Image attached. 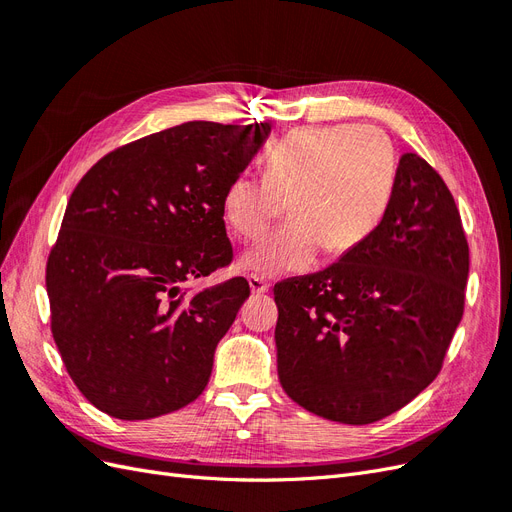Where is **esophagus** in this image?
<instances>
[{"instance_id": "obj_1", "label": "esophagus", "mask_w": 512, "mask_h": 512, "mask_svg": "<svg viewBox=\"0 0 512 512\" xmlns=\"http://www.w3.org/2000/svg\"><path fill=\"white\" fill-rule=\"evenodd\" d=\"M247 282H250V288H252L254 294H265L269 290V284L258 275H250V277H247Z\"/></svg>"}]
</instances>
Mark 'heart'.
I'll use <instances>...</instances> for the list:
<instances>
[{"instance_id": "1", "label": "heart", "mask_w": 512, "mask_h": 512, "mask_svg": "<svg viewBox=\"0 0 512 512\" xmlns=\"http://www.w3.org/2000/svg\"><path fill=\"white\" fill-rule=\"evenodd\" d=\"M397 181L393 141L376 126H309L286 134L267 153L265 175L241 173L228 183L222 213L235 235L252 243L282 218H294L243 265L258 275L301 273L322 247L344 256L371 237L391 205Z\"/></svg>"}]
</instances>
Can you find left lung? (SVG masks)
<instances>
[{"label":"left lung","mask_w":512,"mask_h":512,"mask_svg":"<svg viewBox=\"0 0 512 512\" xmlns=\"http://www.w3.org/2000/svg\"><path fill=\"white\" fill-rule=\"evenodd\" d=\"M468 271L451 190L421 156L404 153L371 237L327 269L275 284L282 389L305 410L346 425L404 408L440 374Z\"/></svg>","instance_id":"1"}]
</instances>
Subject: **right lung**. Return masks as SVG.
<instances>
[{
    "label": "right lung",
    "mask_w": 512,
    "mask_h": 512,
    "mask_svg": "<svg viewBox=\"0 0 512 512\" xmlns=\"http://www.w3.org/2000/svg\"><path fill=\"white\" fill-rule=\"evenodd\" d=\"M269 132L181 123L106 153L74 188L46 260L51 333L108 416L145 421L205 391L250 284H188L230 265L222 198Z\"/></svg>",
    "instance_id": "add662e5"
}]
</instances>
